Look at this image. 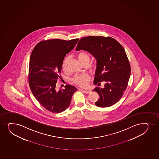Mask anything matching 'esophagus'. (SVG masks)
Instances as JSON below:
<instances>
[{
  "label": "esophagus",
  "mask_w": 159,
  "mask_h": 159,
  "mask_svg": "<svg viewBox=\"0 0 159 159\" xmlns=\"http://www.w3.org/2000/svg\"><path fill=\"white\" fill-rule=\"evenodd\" d=\"M82 91L86 93V94H89V93L90 92H91V91H89V90H83V89Z\"/></svg>",
  "instance_id": "1"
}]
</instances>
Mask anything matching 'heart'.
I'll return each instance as SVG.
<instances>
[{
	"label": "heart",
	"instance_id": "obj_1",
	"mask_svg": "<svg viewBox=\"0 0 159 159\" xmlns=\"http://www.w3.org/2000/svg\"><path fill=\"white\" fill-rule=\"evenodd\" d=\"M77 57L82 64L89 61V55L86 52H79L77 55ZM68 59H69V58H68V57L66 58L63 62L62 67L64 70L66 69V64H67ZM89 80H90V77L89 75L87 74H82V75H76L73 78V82L77 86H80L82 88H85L88 86V83H89Z\"/></svg>",
	"mask_w": 159,
	"mask_h": 159
}]
</instances>
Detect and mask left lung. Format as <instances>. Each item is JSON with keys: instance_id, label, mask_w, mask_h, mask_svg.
I'll use <instances>...</instances> for the list:
<instances>
[{"instance_id": "obj_1", "label": "left lung", "mask_w": 159, "mask_h": 159, "mask_svg": "<svg viewBox=\"0 0 159 159\" xmlns=\"http://www.w3.org/2000/svg\"><path fill=\"white\" fill-rule=\"evenodd\" d=\"M89 52L97 60L93 89L100 96L95 102L99 107H108L116 103L128 85L130 66L124 48L111 37L89 36L80 39L76 50ZM105 84L103 88L100 83Z\"/></svg>"}]
</instances>
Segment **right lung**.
I'll return each mask as SVG.
<instances>
[{
	"label": "right lung",
	"mask_w": 159,
	"mask_h": 159,
	"mask_svg": "<svg viewBox=\"0 0 159 159\" xmlns=\"http://www.w3.org/2000/svg\"><path fill=\"white\" fill-rule=\"evenodd\" d=\"M79 39L70 41L52 39L37 44L29 62V82L31 92L44 108L60 113L69 107L77 89L66 85L65 89H56L64 58L71 51Z\"/></svg>",
	"instance_id": "add662e5"
}]
</instances>
